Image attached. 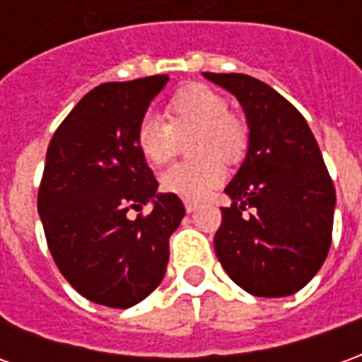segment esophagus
<instances>
[{"label":"esophagus","mask_w":362,"mask_h":362,"mask_svg":"<svg viewBox=\"0 0 362 362\" xmlns=\"http://www.w3.org/2000/svg\"><path fill=\"white\" fill-rule=\"evenodd\" d=\"M184 207H186V211L192 213V211H196V209H197V204H196V202H186V204H184Z\"/></svg>","instance_id":"34e87169"}]
</instances>
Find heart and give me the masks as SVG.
<instances>
[{
  "mask_svg": "<svg viewBox=\"0 0 362 362\" xmlns=\"http://www.w3.org/2000/svg\"><path fill=\"white\" fill-rule=\"evenodd\" d=\"M166 119L145 114L135 127V145L151 165H165L188 139L189 160L176 163L160 174V188L174 196L197 202L209 196L225 180L223 158L240 163L248 147V129L228 112L223 96L207 85L194 83L180 89L166 106Z\"/></svg>",
  "mask_w": 362,
  "mask_h": 362,
  "instance_id": "obj_1",
  "label": "heart"
}]
</instances>
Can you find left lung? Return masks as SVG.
Returning a JSON list of instances; mask_svg holds the SVG:
<instances>
[{"label":"left lung","instance_id":"8db88e82","mask_svg":"<svg viewBox=\"0 0 362 362\" xmlns=\"http://www.w3.org/2000/svg\"><path fill=\"white\" fill-rule=\"evenodd\" d=\"M248 122V151L225 188L215 254L254 296H288L318 273L332 244L335 188L310 127L287 98L243 74H204ZM248 211V214H244Z\"/></svg>","mask_w":362,"mask_h":362}]
</instances>
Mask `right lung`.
<instances>
[{
  "label": "right lung",
  "mask_w": 362,
  "mask_h": 362,
  "mask_svg": "<svg viewBox=\"0 0 362 362\" xmlns=\"http://www.w3.org/2000/svg\"><path fill=\"white\" fill-rule=\"evenodd\" d=\"M168 75L103 83L59 124L46 153L38 215L62 275L90 303L129 308L160 285L168 238L186 215L135 145V127ZM153 211L129 220L127 211Z\"/></svg>",
  "instance_id": "obj_1"
}]
</instances>
